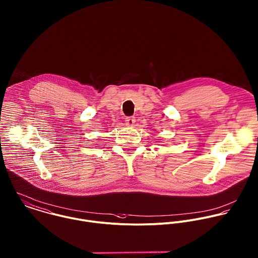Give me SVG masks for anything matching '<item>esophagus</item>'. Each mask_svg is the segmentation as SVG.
Segmentation results:
<instances>
[{
	"mask_svg": "<svg viewBox=\"0 0 258 258\" xmlns=\"http://www.w3.org/2000/svg\"><path fill=\"white\" fill-rule=\"evenodd\" d=\"M135 121H136V119H135L134 116H126L125 117V122H126L127 125H133L135 123Z\"/></svg>",
	"mask_w": 258,
	"mask_h": 258,
	"instance_id": "obj_1",
	"label": "esophagus"
}]
</instances>
